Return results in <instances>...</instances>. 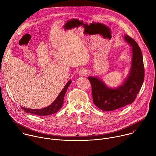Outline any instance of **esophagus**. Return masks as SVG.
Masks as SVG:
<instances>
[{
  "mask_svg": "<svg viewBox=\"0 0 156 156\" xmlns=\"http://www.w3.org/2000/svg\"><path fill=\"white\" fill-rule=\"evenodd\" d=\"M78 73L80 76H84L87 74V71L84 69H80V70H78Z\"/></svg>",
  "mask_w": 156,
  "mask_h": 156,
  "instance_id": "1",
  "label": "esophagus"
}]
</instances>
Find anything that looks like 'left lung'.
Wrapping results in <instances>:
<instances>
[{
  "label": "left lung",
  "instance_id": "obj_1",
  "mask_svg": "<svg viewBox=\"0 0 156 156\" xmlns=\"http://www.w3.org/2000/svg\"><path fill=\"white\" fill-rule=\"evenodd\" d=\"M125 41L131 47V66L126 78L116 87L107 86L97 76H88L92 86L95 105L104 111H112L133 103L140 92L144 78V69L141 51L136 41L128 35Z\"/></svg>",
  "mask_w": 156,
  "mask_h": 156
}]
</instances>
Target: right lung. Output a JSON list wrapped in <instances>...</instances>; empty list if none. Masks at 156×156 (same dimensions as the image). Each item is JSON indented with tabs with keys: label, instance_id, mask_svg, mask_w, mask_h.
Masks as SVG:
<instances>
[{
	"label": "right lung",
	"instance_id": "obj_1",
	"mask_svg": "<svg viewBox=\"0 0 156 156\" xmlns=\"http://www.w3.org/2000/svg\"><path fill=\"white\" fill-rule=\"evenodd\" d=\"M71 83H72V80H69L67 83H66V84L63 88V90L59 93L58 96L57 97L55 101L49 106L41 108V109H32V108H28L21 107L22 109H23L27 113H30L31 114L39 115V116L49 115L57 112L63 105L65 94L66 91H67L68 87L70 85Z\"/></svg>",
	"mask_w": 156,
	"mask_h": 156
}]
</instances>
